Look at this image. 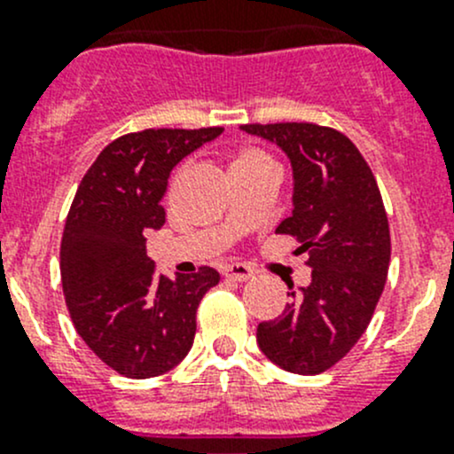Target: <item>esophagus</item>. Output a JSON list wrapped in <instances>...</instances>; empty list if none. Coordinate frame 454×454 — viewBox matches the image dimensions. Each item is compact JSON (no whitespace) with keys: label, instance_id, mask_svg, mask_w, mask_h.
Wrapping results in <instances>:
<instances>
[{"label":"esophagus","instance_id":"obj_1","mask_svg":"<svg viewBox=\"0 0 454 454\" xmlns=\"http://www.w3.org/2000/svg\"><path fill=\"white\" fill-rule=\"evenodd\" d=\"M223 274H226L228 278H232V281H248V278L253 277V270L246 263H228L226 268H223Z\"/></svg>","mask_w":454,"mask_h":454}]
</instances>
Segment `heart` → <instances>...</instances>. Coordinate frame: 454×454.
Listing matches in <instances>:
<instances>
[{
  "label": "heart",
  "mask_w": 454,
  "mask_h": 454,
  "mask_svg": "<svg viewBox=\"0 0 454 454\" xmlns=\"http://www.w3.org/2000/svg\"><path fill=\"white\" fill-rule=\"evenodd\" d=\"M270 158L256 146H239L231 158V171L246 167H256V164H268Z\"/></svg>",
  "instance_id": "1"
}]
</instances>
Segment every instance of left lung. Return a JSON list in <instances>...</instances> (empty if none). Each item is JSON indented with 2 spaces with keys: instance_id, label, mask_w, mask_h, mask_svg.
<instances>
[{
  "instance_id": "obj_1",
  "label": "left lung",
  "mask_w": 454,
  "mask_h": 454,
  "mask_svg": "<svg viewBox=\"0 0 454 454\" xmlns=\"http://www.w3.org/2000/svg\"><path fill=\"white\" fill-rule=\"evenodd\" d=\"M290 158L294 210L278 235L301 241L312 283L281 316L256 327L265 358L299 375L323 373L360 340L384 290L391 235L378 182L345 134L314 122L241 125Z\"/></svg>"
}]
</instances>
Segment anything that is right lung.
I'll return each mask as SVG.
<instances>
[{
    "label": "right lung",
    "mask_w": 454,
    "mask_h": 454,
    "mask_svg": "<svg viewBox=\"0 0 454 454\" xmlns=\"http://www.w3.org/2000/svg\"><path fill=\"white\" fill-rule=\"evenodd\" d=\"M145 129L109 142L81 180L61 239V283L85 345L125 378H155L193 347L195 314L217 270L155 274L146 235L164 226L173 167L222 134Z\"/></svg>",
    "instance_id": "obj_1"
}]
</instances>
